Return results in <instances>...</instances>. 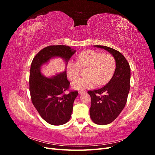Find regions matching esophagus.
<instances>
[{"instance_id":"34e87169","label":"esophagus","mask_w":155,"mask_h":155,"mask_svg":"<svg viewBox=\"0 0 155 155\" xmlns=\"http://www.w3.org/2000/svg\"><path fill=\"white\" fill-rule=\"evenodd\" d=\"M83 92H83V91H79V94H83Z\"/></svg>"}]
</instances>
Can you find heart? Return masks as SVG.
<instances>
[{
  "label": "heart",
  "mask_w": 155,
  "mask_h": 155,
  "mask_svg": "<svg viewBox=\"0 0 155 155\" xmlns=\"http://www.w3.org/2000/svg\"><path fill=\"white\" fill-rule=\"evenodd\" d=\"M77 62L70 61L67 64V72L69 79L75 81L79 75V67L87 68L85 76L72 84L73 88L81 91L91 88L96 84L102 85L110 80L114 74L116 61L110 54H101L92 50L82 51L77 56Z\"/></svg>",
  "instance_id": "1"
}]
</instances>
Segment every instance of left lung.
<instances>
[{
  "mask_svg": "<svg viewBox=\"0 0 155 155\" xmlns=\"http://www.w3.org/2000/svg\"><path fill=\"white\" fill-rule=\"evenodd\" d=\"M94 47L109 51L116 61L115 71L109 82L97 90L88 91L91 97V118L97 125H105L112 122L125 106L130 90V68L120 51L105 46L96 45ZM103 93L106 94L101 96Z\"/></svg>",
  "mask_w": 155,
  "mask_h": 155,
  "instance_id": "1",
  "label": "left lung"
}]
</instances>
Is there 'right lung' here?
<instances>
[{
  "label": "right lung",
  "mask_w": 155,
  "mask_h": 155,
  "mask_svg": "<svg viewBox=\"0 0 155 155\" xmlns=\"http://www.w3.org/2000/svg\"><path fill=\"white\" fill-rule=\"evenodd\" d=\"M76 51L65 45L48 46L42 49L31 62L29 83L32 104L41 118L51 125H61L68 121L78 92L64 93L70 86L66 70L47 78L41 74V67L58 57L63 58L67 66Z\"/></svg>",
  "instance_id": "1"
}]
</instances>
